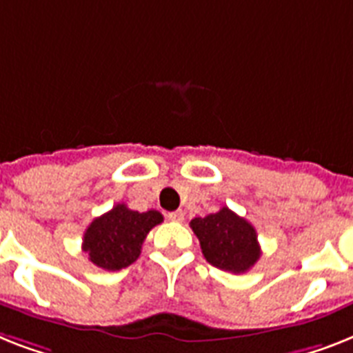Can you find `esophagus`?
I'll list each match as a JSON object with an SVG mask.
<instances>
[{
  "label": "esophagus",
  "mask_w": 353,
  "mask_h": 353,
  "mask_svg": "<svg viewBox=\"0 0 353 353\" xmlns=\"http://www.w3.org/2000/svg\"><path fill=\"white\" fill-rule=\"evenodd\" d=\"M167 217L170 219V221L174 223H181L183 219H185V214H183L181 210H176V212H168Z\"/></svg>",
  "instance_id": "obj_1"
}]
</instances>
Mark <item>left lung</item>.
Here are the masks:
<instances>
[{
  "mask_svg": "<svg viewBox=\"0 0 353 353\" xmlns=\"http://www.w3.org/2000/svg\"><path fill=\"white\" fill-rule=\"evenodd\" d=\"M190 228L199 239L205 259L219 270L245 274L261 257L256 228L226 206L192 219Z\"/></svg>",
  "mask_w": 353,
  "mask_h": 353,
  "instance_id": "8db88e82",
  "label": "left lung"
}]
</instances>
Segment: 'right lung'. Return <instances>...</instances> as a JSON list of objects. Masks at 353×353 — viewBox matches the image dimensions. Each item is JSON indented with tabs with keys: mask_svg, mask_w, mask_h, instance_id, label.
Listing matches in <instances>:
<instances>
[{
	"mask_svg": "<svg viewBox=\"0 0 353 353\" xmlns=\"http://www.w3.org/2000/svg\"><path fill=\"white\" fill-rule=\"evenodd\" d=\"M159 223L163 216L157 210L136 212L127 205H116L88 225L83 236V252L103 270L127 268L141 254L148 232Z\"/></svg>",
	"mask_w": 353,
	"mask_h": 353,
	"instance_id": "right-lung-1",
	"label": "right lung"
}]
</instances>
